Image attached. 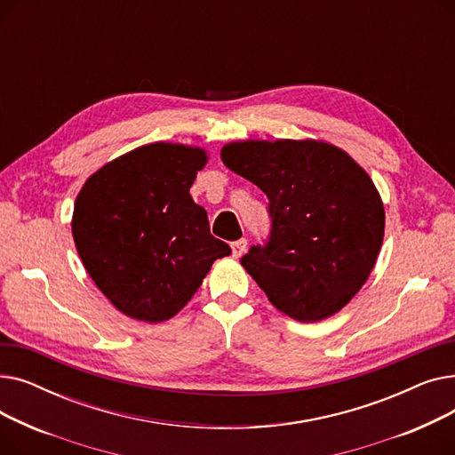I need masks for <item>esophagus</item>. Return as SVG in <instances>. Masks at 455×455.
<instances>
[{
  "instance_id": "obj_1",
  "label": "esophagus",
  "mask_w": 455,
  "mask_h": 455,
  "mask_svg": "<svg viewBox=\"0 0 455 455\" xmlns=\"http://www.w3.org/2000/svg\"><path fill=\"white\" fill-rule=\"evenodd\" d=\"M230 247H232V256L240 258L247 251V240H243V237H242V240L230 243Z\"/></svg>"
}]
</instances>
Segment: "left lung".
<instances>
[{"label":"left lung","mask_w":455,"mask_h":455,"mask_svg":"<svg viewBox=\"0 0 455 455\" xmlns=\"http://www.w3.org/2000/svg\"><path fill=\"white\" fill-rule=\"evenodd\" d=\"M221 160L269 199L271 240L242 258L269 302L300 323L341 312L384 242L386 210L369 173L341 148L312 138L228 141Z\"/></svg>","instance_id":"obj_1"}]
</instances>
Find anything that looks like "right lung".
<instances>
[{
  "mask_svg": "<svg viewBox=\"0 0 455 455\" xmlns=\"http://www.w3.org/2000/svg\"><path fill=\"white\" fill-rule=\"evenodd\" d=\"M208 153L155 141L107 162L83 184L71 234L86 273L124 315L175 317L230 247L189 196Z\"/></svg>",
  "mask_w": 455,
  "mask_h": 455,
  "instance_id": "add662e5",
  "label": "right lung"
}]
</instances>
